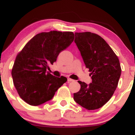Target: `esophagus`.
<instances>
[{
	"label": "esophagus",
	"instance_id": "obj_1",
	"mask_svg": "<svg viewBox=\"0 0 135 135\" xmlns=\"http://www.w3.org/2000/svg\"><path fill=\"white\" fill-rule=\"evenodd\" d=\"M73 81H74V80H73L70 78H68V82H73Z\"/></svg>",
	"mask_w": 135,
	"mask_h": 135
}]
</instances>
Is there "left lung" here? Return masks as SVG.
Instances as JSON below:
<instances>
[{"label": "left lung", "instance_id": "left-lung-1", "mask_svg": "<svg viewBox=\"0 0 135 135\" xmlns=\"http://www.w3.org/2000/svg\"><path fill=\"white\" fill-rule=\"evenodd\" d=\"M75 42L91 75L89 85L82 81L74 99L86 109L101 108L112 97L118 85L121 68L117 56L106 41L89 32L75 33Z\"/></svg>", "mask_w": 135, "mask_h": 135}]
</instances>
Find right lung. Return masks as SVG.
Segmentation results:
<instances>
[{
    "mask_svg": "<svg viewBox=\"0 0 135 135\" xmlns=\"http://www.w3.org/2000/svg\"><path fill=\"white\" fill-rule=\"evenodd\" d=\"M74 39L72 32H42L31 38L18 52L11 74L17 92L26 103L38 106L51 100L66 83L65 77L59 78L46 70Z\"/></svg>",
    "mask_w": 135,
    "mask_h": 135,
    "instance_id": "1",
    "label": "right lung"
}]
</instances>
